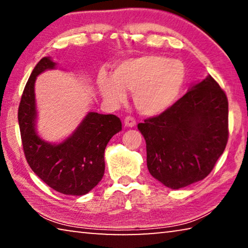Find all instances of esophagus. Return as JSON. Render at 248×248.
Wrapping results in <instances>:
<instances>
[{
	"mask_svg": "<svg viewBox=\"0 0 248 248\" xmlns=\"http://www.w3.org/2000/svg\"><path fill=\"white\" fill-rule=\"evenodd\" d=\"M124 125L125 127H128V128H132V127H134V125H136V120H134L132 117H125V119H124Z\"/></svg>",
	"mask_w": 248,
	"mask_h": 248,
	"instance_id": "34e87169",
	"label": "esophagus"
}]
</instances>
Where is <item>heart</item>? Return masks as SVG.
<instances>
[{
    "mask_svg": "<svg viewBox=\"0 0 248 248\" xmlns=\"http://www.w3.org/2000/svg\"><path fill=\"white\" fill-rule=\"evenodd\" d=\"M186 81L182 61L161 56H142L123 61L112 75L100 71L96 84L102 97L119 105L133 93L134 106L142 115H161L175 104Z\"/></svg>",
    "mask_w": 248,
    "mask_h": 248,
    "instance_id": "heart-1",
    "label": "heart"
}]
</instances>
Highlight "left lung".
Wrapping results in <instances>:
<instances>
[{"label": "left lung", "mask_w": 248, "mask_h": 248, "mask_svg": "<svg viewBox=\"0 0 248 248\" xmlns=\"http://www.w3.org/2000/svg\"><path fill=\"white\" fill-rule=\"evenodd\" d=\"M228 98L211 75L173 106L138 124L150 174L170 189L202 180L228 143Z\"/></svg>", "instance_id": "obj_1"}]
</instances>
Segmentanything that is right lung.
<instances>
[{"label": "right lung", "instance_id": "1", "mask_svg": "<svg viewBox=\"0 0 248 248\" xmlns=\"http://www.w3.org/2000/svg\"><path fill=\"white\" fill-rule=\"evenodd\" d=\"M57 69L51 57H45L32 70L18 108V124L25 156L38 177L58 192L83 196L102 180L107 143L121 131L115 115L90 111L68 138L59 143L44 140L37 132L35 82L39 74Z\"/></svg>", "mask_w": 248, "mask_h": 248}]
</instances>
